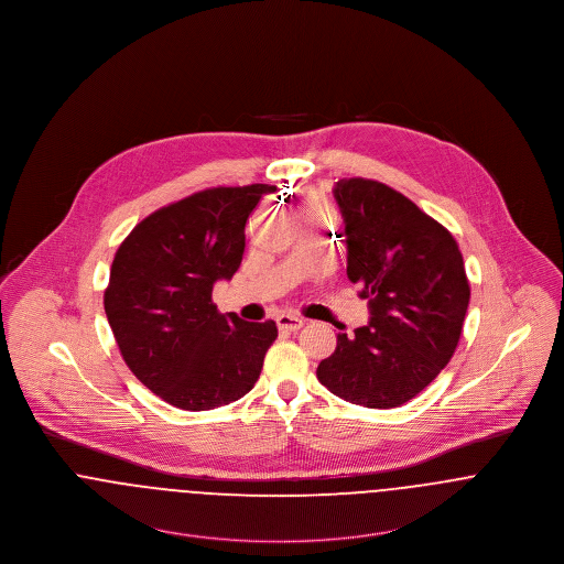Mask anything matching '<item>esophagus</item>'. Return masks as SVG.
Segmentation results:
<instances>
[{
  "mask_svg": "<svg viewBox=\"0 0 564 564\" xmlns=\"http://www.w3.org/2000/svg\"><path fill=\"white\" fill-rule=\"evenodd\" d=\"M275 323H278L280 332H297V329L304 327V321L300 316H293V314H280L275 318Z\"/></svg>",
  "mask_w": 564,
  "mask_h": 564,
  "instance_id": "34e87169",
  "label": "esophagus"
}]
</instances>
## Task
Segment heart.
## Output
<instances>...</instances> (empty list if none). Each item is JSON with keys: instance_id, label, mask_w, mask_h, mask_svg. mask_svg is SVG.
<instances>
[{"instance_id": "b5f03b06", "label": "heart", "mask_w": 564, "mask_h": 564, "mask_svg": "<svg viewBox=\"0 0 564 564\" xmlns=\"http://www.w3.org/2000/svg\"><path fill=\"white\" fill-rule=\"evenodd\" d=\"M321 210H325V203L318 196H307L304 213H321Z\"/></svg>"}]
</instances>
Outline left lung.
Returning <instances> with one entry per match:
<instances>
[{
    "label": "left lung",
    "mask_w": 564,
    "mask_h": 564,
    "mask_svg": "<svg viewBox=\"0 0 564 564\" xmlns=\"http://www.w3.org/2000/svg\"><path fill=\"white\" fill-rule=\"evenodd\" d=\"M347 237V278L368 300L370 321L338 334L316 368L336 397L390 410L422 392L451 361L469 304L455 237L397 189L370 178L334 187Z\"/></svg>",
    "instance_id": "left-lung-1"
}]
</instances>
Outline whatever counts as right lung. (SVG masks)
I'll use <instances>...</instances> for the list:
<instances>
[{
    "label": "right lung",
    "instance_id": "obj_1",
    "mask_svg": "<svg viewBox=\"0 0 564 564\" xmlns=\"http://www.w3.org/2000/svg\"><path fill=\"white\" fill-rule=\"evenodd\" d=\"M273 185L213 187L163 206L120 243L105 314L131 372L165 403L187 411L228 405L260 377L278 336L213 304L246 252V224Z\"/></svg>",
    "mask_w": 564,
    "mask_h": 564
}]
</instances>
